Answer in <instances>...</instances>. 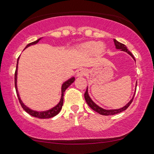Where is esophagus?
<instances>
[{
  "label": "esophagus",
  "mask_w": 154,
  "mask_h": 154,
  "mask_svg": "<svg viewBox=\"0 0 154 154\" xmlns=\"http://www.w3.org/2000/svg\"><path fill=\"white\" fill-rule=\"evenodd\" d=\"M86 74H87V72H86V70L83 68L79 69L77 71V77H83V76L86 75Z\"/></svg>",
  "instance_id": "1"
}]
</instances>
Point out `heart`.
Segmentation results:
<instances>
[{
    "label": "heart",
    "instance_id": "1",
    "mask_svg": "<svg viewBox=\"0 0 154 154\" xmlns=\"http://www.w3.org/2000/svg\"><path fill=\"white\" fill-rule=\"evenodd\" d=\"M81 51L85 54H90V53L95 51L96 54H100L104 50V46L101 43H96V42L90 41L82 44L80 47Z\"/></svg>",
    "mask_w": 154,
    "mask_h": 154
}]
</instances>
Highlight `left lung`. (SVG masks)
<instances>
[{
  "label": "left lung",
  "mask_w": 154,
  "mask_h": 154,
  "mask_svg": "<svg viewBox=\"0 0 154 154\" xmlns=\"http://www.w3.org/2000/svg\"><path fill=\"white\" fill-rule=\"evenodd\" d=\"M114 45H115L116 49H120L121 51H125V52H127L129 55H130V56H131L132 57V59H133L135 61V57L133 56V55L131 54V52H130V51H128V49L127 48V47L125 46L124 44L119 43V42H118L117 40H115V39H114ZM136 87H137V84H136ZM135 91H136V89H135ZM84 96H85V99L86 102H87L88 105L89 106L91 107L93 111H96L97 113L101 114V115L109 116V115H114V114H118V113H120V112H122V111L126 110V109H128L129 106H130V105L131 104L132 100H133L135 94H134L132 99L130 100V101H129V103H127L126 105H125L124 107L121 108V109H111V110H106V109H102L101 107L98 106L97 105L96 103H95L92 100L91 97L89 96V94H88V88H87V90H86Z\"/></svg>",
  "instance_id": "8db88e82"
}]
</instances>
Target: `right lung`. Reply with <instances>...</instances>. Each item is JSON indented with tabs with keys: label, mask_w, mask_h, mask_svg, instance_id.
I'll use <instances>...</instances> for the list:
<instances>
[{
	"label": "right lung",
	"mask_w": 154,
	"mask_h": 154,
	"mask_svg": "<svg viewBox=\"0 0 154 154\" xmlns=\"http://www.w3.org/2000/svg\"><path fill=\"white\" fill-rule=\"evenodd\" d=\"M40 40H41V38H39L38 40H35V41L32 42V43H29L27 45H26L25 48H27V47L30 46V45H35V44L38 43ZM19 57L18 58V59H17V69H16V71H15V76H14L15 80L14 81H15V88H16V91H17V96H18L19 103H20L21 106H22V107L23 108V109H24V110L26 112H27L28 114H30L31 116H35V117H37V118H40V119H48V118L54 117V116H55L56 115H57V114L60 112V111L61 110V108H62L63 103V94H64V92L67 89V88L69 87V85H71L72 83L74 82V81H75V77H71V78L69 79L68 80H66V82H64L63 83L62 86H61V100H60L59 103H58L57 105L56 106H54V108H52V109H49V110L44 111H37L32 110V109H29V108H28L27 106H26L24 104V103H23V102L22 101V100H21L20 97H19L18 90H17V70H18V61H19Z\"/></svg>",
	"instance_id": "right-lung-1"
}]
</instances>
